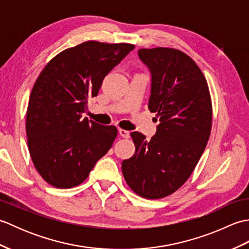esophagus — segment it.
<instances>
[{
	"label": "esophagus",
	"instance_id": "1",
	"mask_svg": "<svg viewBox=\"0 0 249 249\" xmlns=\"http://www.w3.org/2000/svg\"><path fill=\"white\" fill-rule=\"evenodd\" d=\"M119 134L121 135V137H123V138H128V137H129V131L125 130L123 128L119 129Z\"/></svg>",
	"mask_w": 249,
	"mask_h": 249
}]
</instances>
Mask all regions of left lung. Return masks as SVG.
<instances>
[{
    "instance_id": "8db88e82",
    "label": "left lung",
    "mask_w": 249,
    "mask_h": 249,
    "mask_svg": "<svg viewBox=\"0 0 249 249\" xmlns=\"http://www.w3.org/2000/svg\"><path fill=\"white\" fill-rule=\"evenodd\" d=\"M152 75L149 109L160 119L150 141L130 134L135 154L122 162L126 183L140 197L160 199L187 181L208 143L212 129V99L196 62L173 48L139 49Z\"/></svg>"
}]
</instances>
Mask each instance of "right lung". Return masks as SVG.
Masks as SVG:
<instances>
[{
  "label": "right lung",
  "instance_id": "add662e5",
  "mask_svg": "<svg viewBox=\"0 0 249 249\" xmlns=\"http://www.w3.org/2000/svg\"><path fill=\"white\" fill-rule=\"evenodd\" d=\"M134 48L126 43L84 41L56 54L37 77L26 109L28 146L36 170L53 187L83 183L112 146L115 126L82 114L104 78Z\"/></svg>",
  "mask_w": 249,
  "mask_h": 249
}]
</instances>
